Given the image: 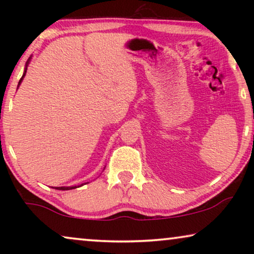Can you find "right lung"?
Here are the masks:
<instances>
[{
	"label": "right lung",
	"instance_id": "obj_1",
	"mask_svg": "<svg viewBox=\"0 0 254 254\" xmlns=\"http://www.w3.org/2000/svg\"><path fill=\"white\" fill-rule=\"evenodd\" d=\"M30 61H31V57L29 58V60H27V62H26V64H25V68H24L23 76H22V78L19 79V82H18V85H17V89L19 88L20 83H22V81H23V79H24V77H25V75H26V70H27V65H29ZM104 169H105V168H104ZM85 184H86V183H85ZM83 185H84V184H82V185H77V186H62V187H55V189H57V190H74V189H77V187H81V186H83Z\"/></svg>",
	"mask_w": 254,
	"mask_h": 254
}]
</instances>
